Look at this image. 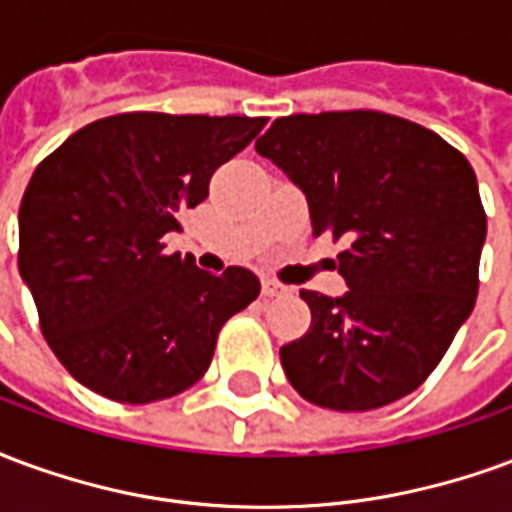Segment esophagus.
<instances>
[{
  "label": "esophagus",
  "instance_id": "obj_1",
  "mask_svg": "<svg viewBox=\"0 0 512 512\" xmlns=\"http://www.w3.org/2000/svg\"><path fill=\"white\" fill-rule=\"evenodd\" d=\"M285 293H288V288L282 282H277V279H263V296L274 299V296H285Z\"/></svg>",
  "mask_w": 512,
  "mask_h": 512
}]
</instances>
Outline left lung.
<instances>
[{"label": "left lung", "mask_w": 512, "mask_h": 512, "mask_svg": "<svg viewBox=\"0 0 512 512\" xmlns=\"http://www.w3.org/2000/svg\"><path fill=\"white\" fill-rule=\"evenodd\" d=\"M307 197L312 235L348 246V293L301 290L312 323L279 348L304 400L370 411L414 392L472 315L485 211L472 164L439 134L384 112L290 115L255 142Z\"/></svg>", "instance_id": "1"}]
</instances>
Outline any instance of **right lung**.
Here are the masks:
<instances>
[{
  "label": "right lung",
  "instance_id": "add662e5",
  "mask_svg": "<svg viewBox=\"0 0 512 512\" xmlns=\"http://www.w3.org/2000/svg\"><path fill=\"white\" fill-rule=\"evenodd\" d=\"M263 126L128 112L79 128L40 161L18 208V271L46 343L79 384L142 406L205 376L222 326L260 282L249 268L216 277L191 255H164L161 238Z\"/></svg>",
  "mask_w": 512,
  "mask_h": 512
}]
</instances>
